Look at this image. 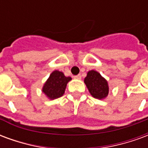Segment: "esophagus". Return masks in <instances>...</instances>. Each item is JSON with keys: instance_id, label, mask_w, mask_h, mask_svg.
<instances>
[{"instance_id": "1", "label": "esophagus", "mask_w": 148, "mask_h": 148, "mask_svg": "<svg viewBox=\"0 0 148 148\" xmlns=\"http://www.w3.org/2000/svg\"><path fill=\"white\" fill-rule=\"evenodd\" d=\"M74 77L75 78V79H77V80H80L81 78H82V77H81L80 74H78V75H76V76H74Z\"/></svg>"}]
</instances>
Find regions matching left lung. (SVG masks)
<instances>
[{
    "mask_svg": "<svg viewBox=\"0 0 148 148\" xmlns=\"http://www.w3.org/2000/svg\"><path fill=\"white\" fill-rule=\"evenodd\" d=\"M90 94L97 99H104L109 94L108 82L96 71H89L84 79Z\"/></svg>",
    "mask_w": 148,
    "mask_h": 148,
    "instance_id": "1",
    "label": "left lung"
}]
</instances>
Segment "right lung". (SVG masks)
<instances>
[{
	"instance_id": "obj_1",
	"label": "right lung",
	"mask_w": 148,
	"mask_h": 148,
	"mask_svg": "<svg viewBox=\"0 0 148 148\" xmlns=\"http://www.w3.org/2000/svg\"><path fill=\"white\" fill-rule=\"evenodd\" d=\"M71 80V77H66L61 71H53L43 85L42 93L49 99L54 100L58 98L64 94L66 85Z\"/></svg>"
}]
</instances>
